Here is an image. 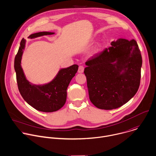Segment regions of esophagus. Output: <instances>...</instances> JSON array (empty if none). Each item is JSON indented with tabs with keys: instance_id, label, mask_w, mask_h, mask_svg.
Instances as JSON below:
<instances>
[{
	"instance_id": "obj_1",
	"label": "esophagus",
	"mask_w": 156,
	"mask_h": 156,
	"mask_svg": "<svg viewBox=\"0 0 156 156\" xmlns=\"http://www.w3.org/2000/svg\"><path fill=\"white\" fill-rule=\"evenodd\" d=\"M78 73H83V72H84V67L82 66H80L79 67V68H78Z\"/></svg>"
}]
</instances>
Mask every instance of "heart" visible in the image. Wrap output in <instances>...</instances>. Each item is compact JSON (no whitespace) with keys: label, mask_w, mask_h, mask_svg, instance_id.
Wrapping results in <instances>:
<instances>
[{"label":"heart","mask_w":156,"mask_h":156,"mask_svg":"<svg viewBox=\"0 0 156 156\" xmlns=\"http://www.w3.org/2000/svg\"><path fill=\"white\" fill-rule=\"evenodd\" d=\"M97 51H98V48H96V49L94 51V52H93V55H94V54L97 53Z\"/></svg>","instance_id":"1"}]
</instances>
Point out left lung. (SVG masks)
Returning <instances> with one entry per match:
<instances>
[{
	"label": "left lung",
	"instance_id": "1",
	"mask_svg": "<svg viewBox=\"0 0 156 156\" xmlns=\"http://www.w3.org/2000/svg\"><path fill=\"white\" fill-rule=\"evenodd\" d=\"M89 58L84 73L90 101L102 110L118 108L140 86L142 58L136 41L119 38Z\"/></svg>",
	"mask_w": 156,
	"mask_h": 156
}]
</instances>
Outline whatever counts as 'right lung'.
Here are the masks:
<instances>
[{"label":"right lung","instance_id":"add662e5","mask_svg":"<svg viewBox=\"0 0 156 156\" xmlns=\"http://www.w3.org/2000/svg\"><path fill=\"white\" fill-rule=\"evenodd\" d=\"M54 34L40 32L30 35L28 38ZM25 44L26 40L23 38L15 58L14 67L19 91L24 100L37 110L47 113L56 112L66 103L67 87L77 72L78 66L74 64L67 68L61 69L55 78L48 83L40 85L32 84L26 79L21 66Z\"/></svg>","mask_w":156,"mask_h":156}]
</instances>
